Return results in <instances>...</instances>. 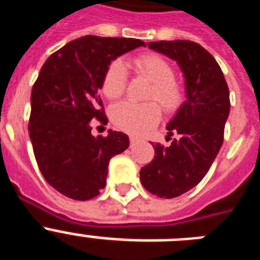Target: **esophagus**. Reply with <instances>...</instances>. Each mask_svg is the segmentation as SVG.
<instances>
[{
  "label": "esophagus",
  "mask_w": 260,
  "mask_h": 260,
  "mask_svg": "<svg viewBox=\"0 0 260 260\" xmlns=\"http://www.w3.org/2000/svg\"><path fill=\"white\" fill-rule=\"evenodd\" d=\"M138 142H139V139H138L137 137H130V144H132V146H134Z\"/></svg>",
  "instance_id": "esophagus-1"
}]
</instances>
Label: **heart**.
<instances>
[{"mask_svg":"<svg viewBox=\"0 0 260 260\" xmlns=\"http://www.w3.org/2000/svg\"><path fill=\"white\" fill-rule=\"evenodd\" d=\"M133 69L139 77L151 84L147 100L157 102L165 113H174L185 100V88L174 78V69L167 59L157 54H142L133 59ZM127 84V73L121 61L110 62L103 77V93L109 100H117L123 95ZM156 103L134 104L123 102L114 105L110 112L112 122L130 134L142 135L150 132L160 119V108Z\"/></svg>","mask_w":260,"mask_h":260,"instance_id":"obj_1","label":"heart"}]
</instances>
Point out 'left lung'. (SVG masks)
<instances>
[{
    "label": "left lung",
    "mask_w": 260,
    "mask_h": 260,
    "mask_svg": "<svg viewBox=\"0 0 260 260\" xmlns=\"http://www.w3.org/2000/svg\"><path fill=\"white\" fill-rule=\"evenodd\" d=\"M176 61L185 78L186 100L167 125L168 147L153 144L155 157L141 169L144 189L176 198L198 185L221 148L231 102L224 74L212 54L189 40L148 43ZM152 144V143H151Z\"/></svg>",
    "instance_id": "1"
}]
</instances>
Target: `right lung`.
Masks as SVG:
<instances>
[{"label":"right lung","instance_id":"add662e5","mask_svg":"<svg viewBox=\"0 0 260 260\" xmlns=\"http://www.w3.org/2000/svg\"><path fill=\"white\" fill-rule=\"evenodd\" d=\"M144 45L138 39L83 36L41 68L32 87L28 134L43 177L68 198L88 201L100 194L109 160L128 147L121 132L93 137L91 121L108 122L98 92L110 62Z\"/></svg>","mask_w":260,"mask_h":260}]
</instances>
